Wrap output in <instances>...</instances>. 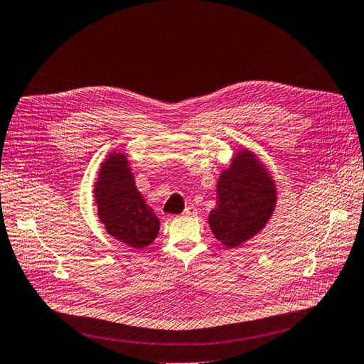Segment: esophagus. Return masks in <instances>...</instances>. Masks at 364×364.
<instances>
[{"instance_id":"1","label":"esophagus","mask_w":364,"mask_h":364,"mask_svg":"<svg viewBox=\"0 0 364 364\" xmlns=\"http://www.w3.org/2000/svg\"><path fill=\"white\" fill-rule=\"evenodd\" d=\"M196 208L193 207V205H189V207H186V210H184V216H196Z\"/></svg>"}]
</instances>
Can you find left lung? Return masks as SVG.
Wrapping results in <instances>:
<instances>
[{
  "label": "left lung",
  "mask_w": 364,
  "mask_h": 364,
  "mask_svg": "<svg viewBox=\"0 0 364 364\" xmlns=\"http://www.w3.org/2000/svg\"><path fill=\"white\" fill-rule=\"evenodd\" d=\"M276 200L270 173L250 151L243 150L220 175L216 208L210 213L208 225L222 245L240 246L265 226Z\"/></svg>",
  "instance_id": "8db88e82"
}]
</instances>
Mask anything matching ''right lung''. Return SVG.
<instances>
[{
    "instance_id": "obj_1",
    "label": "right lung",
    "mask_w": 364,
    "mask_h": 364,
    "mask_svg": "<svg viewBox=\"0 0 364 364\" xmlns=\"http://www.w3.org/2000/svg\"><path fill=\"white\" fill-rule=\"evenodd\" d=\"M94 198L107 234L134 249L153 243L160 223L134 186L124 154H109L102 164Z\"/></svg>"
}]
</instances>
